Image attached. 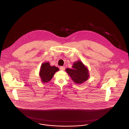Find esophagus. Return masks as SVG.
I'll use <instances>...</instances> for the list:
<instances>
[{
  "label": "esophagus",
  "instance_id": "1",
  "mask_svg": "<svg viewBox=\"0 0 129 129\" xmlns=\"http://www.w3.org/2000/svg\"><path fill=\"white\" fill-rule=\"evenodd\" d=\"M65 69V68L64 66H61L60 67V70H61V71H64Z\"/></svg>",
  "mask_w": 129,
  "mask_h": 129
}]
</instances>
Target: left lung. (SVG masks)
Returning <instances> with one entry per match:
<instances>
[{
	"mask_svg": "<svg viewBox=\"0 0 129 129\" xmlns=\"http://www.w3.org/2000/svg\"><path fill=\"white\" fill-rule=\"evenodd\" d=\"M73 69L67 68L66 71L76 84L83 83L87 80L89 75L88 70L81 61L74 63Z\"/></svg>",
	"mask_w": 129,
	"mask_h": 129,
	"instance_id": "1",
	"label": "left lung"
}]
</instances>
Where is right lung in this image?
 I'll return each instance as SVG.
<instances>
[{"instance_id": "right-lung-1", "label": "right lung", "mask_w": 129, "mask_h": 129, "mask_svg": "<svg viewBox=\"0 0 129 129\" xmlns=\"http://www.w3.org/2000/svg\"><path fill=\"white\" fill-rule=\"evenodd\" d=\"M59 69L55 66H51L49 62L44 63L42 65L40 72V75L43 83L48 82L52 78L55 72L58 71Z\"/></svg>"}]
</instances>
